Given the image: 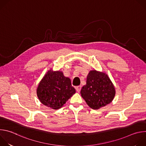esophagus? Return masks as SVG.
Returning a JSON list of instances; mask_svg holds the SVG:
<instances>
[{"label":"esophagus","mask_w":146,"mask_h":146,"mask_svg":"<svg viewBox=\"0 0 146 146\" xmlns=\"http://www.w3.org/2000/svg\"><path fill=\"white\" fill-rule=\"evenodd\" d=\"M81 86H77L76 87V91L78 92H80V91H81Z\"/></svg>","instance_id":"obj_1"}]
</instances>
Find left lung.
I'll use <instances>...</instances> for the list:
<instances>
[{"instance_id": "left-lung-1", "label": "left lung", "mask_w": 146, "mask_h": 146, "mask_svg": "<svg viewBox=\"0 0 146 146\" xmlns=\"http://www.w3.org/2000/svg\"><path fill=\"white\" fill-rule=\"evenodd\" d=\"M81 95L94 110L106 106L113 100L115 91L109 76L95 70L88 73L86 85L82 87Z\"/></svg>"}]
</instances>
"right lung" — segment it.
I'll return each instance as SVG.
<instances>
[{"label": "right lung", "mask_w": 146, "mask_h": 146, "mask_svg": "<svg viewBox=\"0 0 146 146\" xmlns=\"http://www.w3.org/2000/svg\"><path fill=\"white\" fill-rule=\"evenodd\" d=\"M76 92L70 79L64 76L60 71L50 70L38 84L37 95L44 105L53 109L64 106Z\"/></svg>", "instance_id": "obj_1"}]
</instances>
